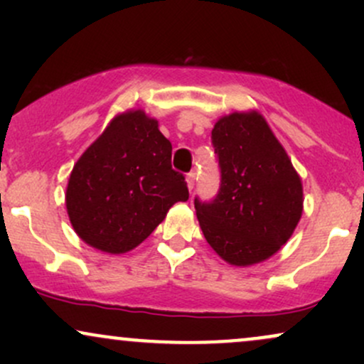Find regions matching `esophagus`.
<instances>
[{
  "label": "esophagus",
  "mask_w": 364,
  "mask_h": 364,
  "mask_svg": "<svg viewBox=\"0 0 364 364\" xmlns=\"http://www.w3.org/2000/svg\"><path fill=\"white\" fill-rule=\"evenodd\" d=\"M186 183H188V188H190V191L193 190V188H195V183H196V174H195V171H191V173H188V176H186Z\"/></svg>",
  "instance_id": "esophagus-1"
}]
</instances>
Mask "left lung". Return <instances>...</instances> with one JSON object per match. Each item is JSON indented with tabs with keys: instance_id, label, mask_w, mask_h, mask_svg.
I'll list each match as a JSON object with an SVG mask.
<instances>
[{
	"instance_id": "1",
	"label": "left lung",
	"mask_w": 364,
	"mask_h": 364,
	"mask_svg": "<svg viewBox=\"0 0 364 364\" xmlns=\"http://www.w3.org/2000/svg\"><path fill=\"white\" fill-rule=\"evenodd\" d=\"M212 147L219 191L212 200L195 196L203 236L232 265L267 260L301 219V179L258 112L220 118L212 129Z\"/></svg>"
}]
</instances>
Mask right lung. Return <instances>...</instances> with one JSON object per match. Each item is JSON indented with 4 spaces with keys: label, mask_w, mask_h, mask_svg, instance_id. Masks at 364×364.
Listing matches in <instances>:
<instances>
[{
    "label": "right lung",
    "mask_w": 364,
    "mask_h": 364,
    "mask_svg": "<svg viewBox=\"0 0 364 364\" xmlns=\"http://www.w3.org/2000/svg\"><path fill=\"white\" fill-rule=\"evenodd\" d=\"M157 127L144 111L116 116L75 164L66 208L87 245L129 252L190 196L185 176L171 166L173 145Z\"/></svg>",
    "instance_id": "right-lung-1"
}]
</instances>
